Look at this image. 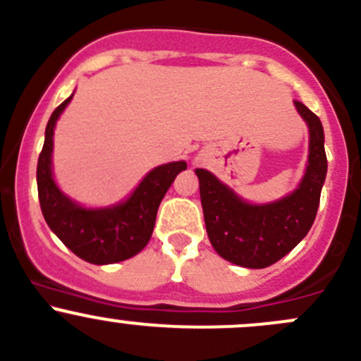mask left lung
Listing matches in <instances>:
<instances>
[{
	"mask_svg": "<svg viewBox=\"0 0 361 361\" xmlns=\"http://www.w3.org/2000/svg\"><path fill=\"white\" fill-rule=\"evenodd\" d=\"M298 113L309 126V166L300 187L288 197L265 206L241 201L206 169H197L204 221L213 248L225 260L264 269L281 260L307 235L319 206L326 176L322 120L300 101Z\"/></svg>",
	"mask_w": 361,
	"mask_h": 361,
	"instance_id": "1",
	"label": "left lung"
}]
</instances>
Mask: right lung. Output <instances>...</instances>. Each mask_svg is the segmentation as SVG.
I'll use <instances>...</instances> for the list:
<instances>
[{
    "mask_svg": "<svg viewBox=\"0 0 361 361\" xmlns=\"http://www.w3.org/2000/svg\"><path fill=\"white\" fill-rule=\"evenodd\" d=\"M69 101L71 96L50 116L45 130V143L38 157L36 181L42 213L54 234L76 257L97 265L127 260L148 245L160 201L176 174L187 169V164L171 162L155 167L145 176L134 194L118 206L106 209H83L61 194L54 183L50 169L54 127Z\"/></svg>",
    "mask_w": 361,
    "mask_h": 361,
    "instance_id": "obj_1",
    "label": "right lung"
}]
</instances>
